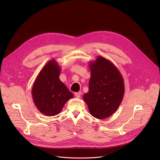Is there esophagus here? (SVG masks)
Masks as SVG:
<instances>
[{
  "label": "esophagus",
  "mask_w": 160,
  "mask_h": 160,
  "mask_svg": "<svg viewBox=\"0 0 160 160\" xmlns=\"http://www.w3.org/2000/svg\"><path fill=\"white\" fill-rule=\"evenodd\" d=\"M81 95V92H77V93H75V96L77 98H80Z\"/></svg>",
  "instance_id": "1"
}]
</instances>
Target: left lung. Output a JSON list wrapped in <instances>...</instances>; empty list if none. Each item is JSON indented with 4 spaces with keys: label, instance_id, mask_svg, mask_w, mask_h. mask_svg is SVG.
<instances>
[{
    "label": "left lung",
    "instance_id": "left-lung-1",
    "mask_svg": "<svg viewBox=\"0 0 160 160\" xmlns=\"http://www.w3.org/2000/svg\"><path fill=\"white\" fill-rule=\"evenodd\" d=\"M89 67V91L83 98L92 116L105 119L113 114L122 103L125 91L123 77L114 64L103 57L90 61Z\"/></svg>",
    "mask_w": 160,
    "mask_h": 160
}]
</instances>
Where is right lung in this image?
<instances>
[{
  "label": "right lung",
  "instance_id": "1",
  "mask_svg": "<svg viewBox=\"0 0 160 160\" xmlns=\"http://www.w3.org/2000/svg\"><path fill=\"white\" fill-rule=\"evenodd\" d=\"M61 67L52 59L43 67L34 82L32 96L38 111L47 116H55L62 111L71 92L59 79Z\"/></svg>",
  "mask_w": 160,
  "mask_h": 160
}]
</instances>
